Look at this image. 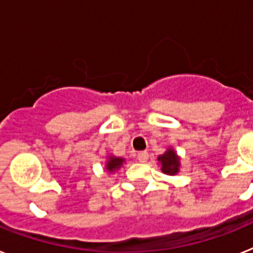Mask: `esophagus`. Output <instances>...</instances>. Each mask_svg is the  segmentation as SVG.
Here are the masks:
<instances>
[{
	"mask_svg": "<svg viewBox=\"0 0 253 253\" xmlns=\"http://www.w3.org/2000/svg\"><path fill=\"white\" fill-rule=\"evenodd\" d=\"M137 161H139V162H141V163L146 162V161H148V153H146V152L137 153Z\"/></svg>",
	"mask_w": 253,
	"mask_h": 253,
	"instance_id": "esophagus-1",
	"label": "esophagus"
}]
</instances>
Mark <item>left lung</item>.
Listing matches in <instances>:
<instances>
[{"label": "left lung", "instance_id": "obj_1", "mask_svg": "<svg viewBox=\"0 0 253 253\" xmlns=\"http://www.w3.org/2000/svg\"><path fill=\"white\" fill-rule=\"evenodd\" d=\"M158 161L161 163V169L166 175H176L180 169V158L177 157L175 150L172 148H169L166 152L158 157Z\"/></svg>", "mask_w": 253, "mask_h": 253}]
</instances>
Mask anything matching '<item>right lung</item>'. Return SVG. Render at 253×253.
Returning <instances> with one entry per match:
<instances>
[{
    "mask_svg": "<svg viewBox=\"0 0 253 253\" xmlns=\"http://www.w3.org/2000/svg\"><path fill=\"white\" fill-rule=\"evenodd\" d=\"M123 162H125V159L123 158L110 156L109 158H108L107 163H105V169H107L109 172H114V171H117V169H121V166L123 165Z\"/></svg>",
    "mask_w": 253,
    "mask_h": 253,
    "instance_id": "add662e5",
    "label": "right lung"
}]
</instances>
